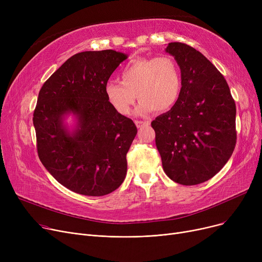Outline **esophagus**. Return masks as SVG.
<instances>
[{
  "label": "esophagus",
  "instance_id": "34e87169",
  "mask_svg": "<svg viewBox=\"0 0 262 262\" xmlns=\"http://www.w3.org/2000/svg\"><path fill=\"white\" fill-rule=\"evenodd\" d=\"M135 124H136V126L137 127H141V126H143V125H148V124H149V122L148 121H139V120H136L135 121Z\"/></svg>",
  "mask_w": 262,
  "mask_h": 262
}]
</instances>
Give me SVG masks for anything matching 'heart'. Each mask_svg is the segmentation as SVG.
Wrapping results in <instances>:
<instances>
[{
	"label": "heart",
	"mask_w": 262,
	"mask_h": 262,
	"mask_svg": "<svg viewBox=\"0 0 262 262\" xmlns=\"http://www.w3.org/2000/svg\"><path fill=\"white\" fill-rule=\"evenodd\" d=\"M120 78L121 81L108 80L104 91L109 104L123 116L130 113L136 98L140 100L139 114L153 109L167 112L176 104L182 90L180 68L169 55L133 59L122 69Z\"/></svg>",
	"instance_id": "heart-1"
}]
</instances>
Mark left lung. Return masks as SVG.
I'll list each match as a JSON object with an SVG mask.
<instances>
[{
    "label": "left lung",
    "mask_w": 262,
    "mask_h": 262,
    "mask_svg": "<svg viewBox=\"0 0 262 262\" xmlns=\"http://www.w3.org/2000/svg\"><path fill=\"white\" fill-rule=\"evenodd\" d=\"M182 72L176 104L152 122L162 168L177 184L210 180L230 158L237 142L236 104L224 76L202 53L171 42Z\"/></svg>",
    "instance_id": "obj_1"
}]
</instances>
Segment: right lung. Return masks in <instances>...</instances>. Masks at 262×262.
Returning <instances> with one entry per match:
<instances>
[{"mask_svg": "<svg viewBox=\"0 0 262 262\" xmlns=\"http://www.w3.org/2000/svg\"><path fill=\"white\" fill-rule=\"evenodd\" d=\"M126 58L114 50L77 53L39 91L33 118L39 159L55 180L78 194L106 195L126 176L137 127L116 112L104 91ZM69 112L79 120L73 134L62 122Z\"/></svg>", "mask_w": 262, "mask_h": 262, "instance_id": "obj_1", "label": "right lung"}]
</instances>
